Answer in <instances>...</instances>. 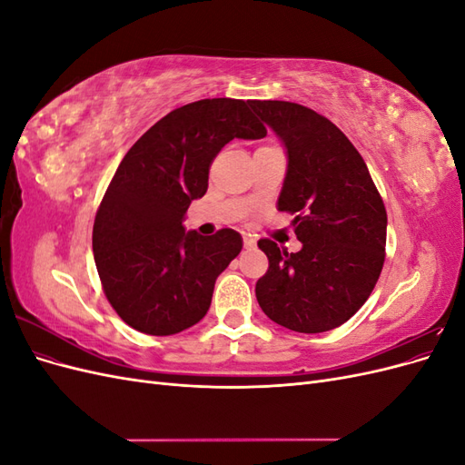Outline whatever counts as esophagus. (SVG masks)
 <instances>
[{
  "instance_id": "esophagus-1",
  "label": "esophagus",
  "mask_w": 465,
  "mask_h": 465,
  "mask_svg": "<svg viewBox=\"0 0 465 465\" xmlns=\"http://www.w3.org/2000/svg\"><path fill=\"white\" fill-rule=\"evenodd\" d=\"M242 242H244V248H246V250H252V248H256V241H254V238H250V236H244V238H242Z\"/></svg>"
}]
</instances>
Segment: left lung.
<instances>
[{
    "label": "left lung",
    "mask_w": 465,
    "mask_h": 465,
    "mask_svg": "<svg viewBox=\"0 0 465 465\" xmlns=\"http://www.w3.org/2000/svg\"><path fill=\"white\" fill-rule=\"evenodd\" d=\"M250 106L287 149L277 209L294 217L299 252L262 238L270 267L256 283L265 316L299 333L341 326L367 302L384 265L386 207L361 153L318 112L287 101Z\"/></svg>",
    "instance_id": "left-lung-1"
}]
</instances>
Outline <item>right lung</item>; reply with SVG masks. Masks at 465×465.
<instances>
[{
	"instance_id": "obj_1",
	"label": "right lung",
	"mask_w": 465,
	"mask_h": 465,
	"mask_svg": "<svg viewBox=\"0 0 465 465\" xmlns=\"http://www.w3.org/2000/svg\"><path fill=\"white\" fill-rule=\"evenodd\" d=\"M265 134L248 103L203 98L168 112L125 153L96 211L93 252L106 299L128 326L173 335L207 314L242 236L186 232L182 221L207 192L217 153L234 137Z\"/></svg>"
}]
</instances>
